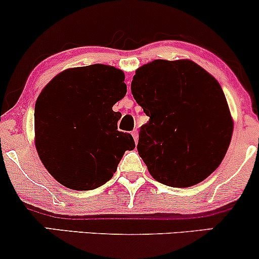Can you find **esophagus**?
Wrapping results in <instances>:
<instances>
[{"label": "esophagus", "mask_w": 259, "mask_h": 259, "mask_svg": "<svg viewBox=\"0 0 259 259\" xmlns=\"http://www.w3.org/2000/svg\"><path fill=\"white\" fill-rule=\"evenodd\" d=\"M132 135H133L134 140H135V142H138V140H139V138H138V132H136V130H133Z\"/></svg>", "instance_id": "esophagus-1"}]
</instances>
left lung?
I'll use <instances>...</instances> for the list:
<instances>
[{"mask_svg": "<svg viewBox=\"0 0 259 259\" xmlns=\"http://www.w3.org/2000/svg\"><path fill=\"white\" fill-rule=\"evenodd\" d=\"M132 94L150 117L138 151L153 179L189 187L219 167L234 121L214 76L190 59H156L136 70Z\"/></svg>", "mask_w": 259, "mask_h": 259, "instance_id": "obj_1", "label": "left lung"}]
</instances>
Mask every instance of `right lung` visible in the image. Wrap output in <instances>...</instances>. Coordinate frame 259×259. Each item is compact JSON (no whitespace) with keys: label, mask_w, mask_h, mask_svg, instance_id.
I'll list each match as a JSON object with an SVG mask.
<instances>
[{"label":"right lung","mask_w":259,"mask_h":259,"mask_svg":"<svg viewBox=\"0 0 259 259\" xmlns=\"http://www.w3.org/2000/svg\"><path fill=\"white\" fill-rule=\"evenodd\" d=\"M125 75L106 64L70 68L56 75L35 105V146L59 184L92 190L107 183L125 151L130 134L118 132L119 112L112 107L126 94Z\"/></svg>","instance_id":"add662e5"}]
</instances>
